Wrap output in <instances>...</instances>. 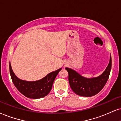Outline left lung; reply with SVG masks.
<instances>
[{
    "mask_svg": "<svg viewBox=\"0 0 121 121\" xmlns=\"http://www.w3.org/2000/svg\"><path fill=\"white\" fill-rule=\"evenodd\" d=\"M112 68V58L105 70L100 76L92 78H86L82 77L78 73L70 68L65 69L69 74V82L70 86L74 92L84 97H91L95 95L103 89L105 85Z\"/></svg>",
    "mask_w": 121,
    "mask_h": 121,
    "instance_id": "obj_1",
    "label": "left lung"
}]
</instances>
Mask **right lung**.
<instances>
[{"label": "right lung", "instance_id": "right-lung-1", "mask_svg": "<svg viewBox=\"0 0 121 121\" xmlns=\"http://www.w3.org/2000/svg\"><path fill=\"white\" fill-rule=\"evenodd\" d=\"M61 68L51 72L39 81L29 82L20 79L16 76L9 64V72L12 81L17 89L26 97L37 99L47 95L52 89L55 78Z\"/></svg>", "mask_w": 121, "mask_h": 121}]
</instances>
